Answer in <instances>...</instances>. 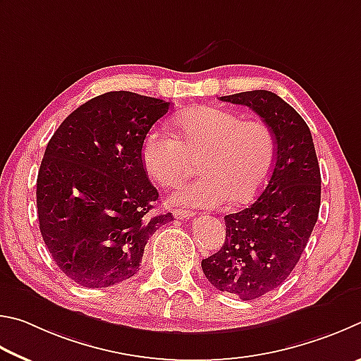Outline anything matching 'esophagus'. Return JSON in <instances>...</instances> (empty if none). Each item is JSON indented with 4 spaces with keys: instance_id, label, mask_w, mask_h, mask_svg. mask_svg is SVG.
Returning <instances> with one entry per match:
<instances>
[{
    "instance_id": "1",
    "label": "esophagus",
    "mask_w": 361,
    "mask_h": 361,
    "mask_svg": "<svg viewBox=\"0 0 361 361\" xmlns=\"http://www.w3.org/2000/svg\"><path fill=\"white\" fill-rule=\"evenodd\" d=\"M173 216H174L176 219L182 220V219H190V217H193L195 212H193V211H187V209H174V211H173Z\"/></svg>"
}]
</instances>
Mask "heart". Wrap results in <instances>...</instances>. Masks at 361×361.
I'll return each instance as SVG.
<instances>
[{"label": "heart", "mask_w": 361, "mask_h": 361, "mask_svg": "<svg viewBox=\"0 0 361 361\" xmlns=\"http://www.w3.org/2000/svg\"><path fill=\"white\" fill-rule=\"evenodd\" d=\"M176 135L150 130L141 145L142 168L160 187H171L198 161L200 179L180 184L171 195L177 204L244 206L257 200L273 176L277 142L262 120L201 106L173 120Z\"/></svg>", "instance_id": "b5f03b06"}]
</instances>
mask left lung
Masks as SVG:
<instances>
[{"label": "left lung", "mask_w": 361, "mask_h": 361, "mask_svg": "<svg viewBox=\"0 0 361 361\" xmlns=\"http://www.w3.org/2000/svg\"><path fill=\"white\" fill-rule=\"evenodd\" d=\"M247 106L274 133L276 166L254 204L225 216L226 236L201 268L214 287L244 301L286 282L306 249L320 209V168L305 120L281 97L254 90L220 97Z\"/></svg>", "instance_id": "left-lung-1"}]
</instances>
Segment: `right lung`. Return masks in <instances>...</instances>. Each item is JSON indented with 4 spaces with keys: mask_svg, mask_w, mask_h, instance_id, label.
I'll list each match as a JSON object with an SVG mask.
<instances>
[{
    "mask_svg": "<svg viewBox=\"0 0 361 361\" xmlns=\"http://www.w3.org/2000/svg\"><path fill=\"white\" fill-rule=\"evenodd\" d=\"M169 103L107 92L63 120L44 152L36 204L44 243L82 287H111L135 276L149 238L173 220L152 216L158 198L141 145Z\"/></svg>",
    "mask_w": 361,
    "mask_h": 361,
    "instance_id": "1",
    "label": "right lung"
}]
</instances>
